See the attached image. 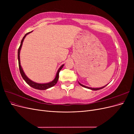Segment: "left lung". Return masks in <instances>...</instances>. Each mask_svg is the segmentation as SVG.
I'll return each instance as SVG.
<instances>
[{"label":"left lung","instance_id":"1","mask_svg":"<svg viewBox=\"0 0 134 134\" xmlns=\"http://www.w3.org/2000/svg\"><path fill=\"white\" fill-rule=\"evenodd\" d=\"M79 84L81 86H82V87H84V88H88V89H90V90H93V91H98V90H101V89H102V88H104L105 87H106V86H103V87H100V88H91V87H87V86H84V85H83V84H80V83H79Z\"/></svg>","mask_w":134,"mask_h":134}]
</instances>
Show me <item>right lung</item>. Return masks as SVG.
Listing matches in <instances>:
<instances>
[{"instance_id": "1", "label": "right lung", "mask_w": 134, "mask_h": 134, "mask_svg": "<svg viewBox=\"0 0 134 134\" xmlns=\"http://www.w3.org/2000/svg\"><path fill=\"white\" fill-rule=\"evenodd\" d=\"M31 32H28V33L26 34L25 36L23 37L22 41H21V44H20V46L18 48V65H19V71H20V72H21V74L22 76L23 79L25 80V82L29 85L30 86H31V87L34 88L35 89H36V90H47V89L48 88H50L54 86L57 83L58 81V79H59V72L60 71L62 70V69L63 68V67L64 66V65H62V66H61L60 67V68L59 69V70H58L57 71V73H56V76L55 79L52 81V82H49V83H43V84H41V83H36V82H33V81H32L31 79H30L29 78H28V77L25 75V72H24L23 70V69L21 67V63H20V51H21V47H22V43H23V42L24 41V39H25V38L26 37V36L28 35L30 33H31Z\"/></svg>"}]
</instances>
